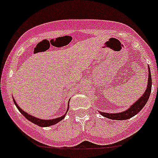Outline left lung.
<instances>
[{
	"label": "left lung",
	"mask_w": 158,
	"mask_h": 158,
	"mask_svg": "<svg viewBox=\"0 0 158 158\" xmlns=\"http://www.w3.org/2000/svg\"><path fill=\"white\" fill-rule=\"evenodd\" d=\"M148 85H147V88L144 94L139 98L135 103H133L132 106L129 107L127 110L121 112H118V113H107V112H100L99 111L100 114L101 115L104 116L106 118L112 119V120H127V119L131 118L138 114L142 109L143 108L144 106L146 104L148 98L150 97L151 91H152V76H151V71L148 67Z\"/></svg>",
	"instance_id": "8db88e82"
}]
</instances>
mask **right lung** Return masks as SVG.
I'll return each mask as SVG.
<instances>
[{
    "mask_svg": "<svg viewBox=\"0 0 158 158\" xmlns=\"http://www.w3.org/2000/svg\"><path fill=\"white\" fill-rule=\"evenodd\" d=\"M13 102H14L15 106L17 107V109H18L19 110V112L21 113L27 119L28 121H30L31 122L34 123V124H37V125L40 126V127H49V126H52V125H54V124H56L57 123H58L59 121H60L61 120H63L64 118V117L66 116V114H67V111L69 110V103H70V101L68 102V106H67V112L64 114V115H62L61 117H59V118H53V119H48V120H46V119H40L39 118H36L34 117V116L30 115V114L27 113V112H25V111L22 110V109L20 108L19 106L16 103V102H15V100H14V98H13Z\"/></svg>",
    "mask_w": 158,
    "mask_h": 158,
    "instance_id": "1",
    "label": "right lung"
}]
</instances>
